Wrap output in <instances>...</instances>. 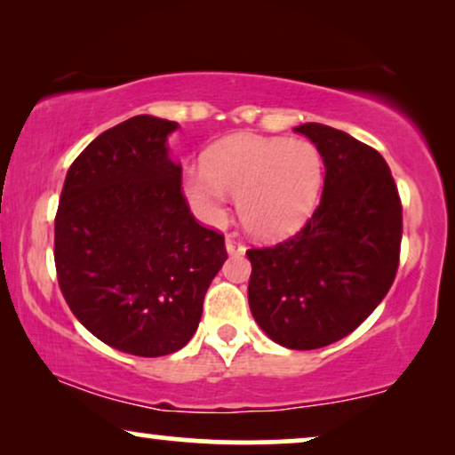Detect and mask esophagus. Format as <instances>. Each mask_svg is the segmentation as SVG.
<instances>
[{
  "label": "esophagus",
  "instance_id": "obj_1",
  "mask_svg": "<svg viewBox=\"0 0 455 455\" xmlns=\"http://www.w3.org/2000/svg\"><path fill=\"white\" fill-rule=\"evenodd\" d=\"M226 251L228 254H232V257H240V254L246 252V246L234 238H226Z\"/></svg>",
  "mask_w": 455,
  "mask_h": 455
}]
</instances>
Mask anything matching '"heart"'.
Instances as JSON below:
<instances>
[{"label":"heart","instance_id":"1","mask_svg":"<svg viewBox=\"0 0 455 455\" xmlns=\"http://www.w3.org/2000/svg\"><path fill=\"white\" fill-rule=\"evenodd\" d=\"M323 159L308 140L240 134L209 153L207 165L184 173V195L207 223L226 217L238 196V217L260 240L288 238L304 228L319 204Z\"/></svg>","mask_w":455,"mask_h":455}]
</instances>
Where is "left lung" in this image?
<instances>
[{
  "instance_id": "1",
  "label": "left lung",
  "mask_w": 455,
  "mask_h": 455,
  "mask_svg": "<svg viewBox=\"0 0 455 455\" xmlns=\"http://www.w3.org/2000/svg\"><path fill=\"white\" fill-rule=\"evenodd\" d=\"M325 165L321 204L294 238L246 252L248 304L259 327L290 350L352 333L387 294L402 242V203L385 159L347 132L308 122Z\"/></svg>"
}]
</instances>
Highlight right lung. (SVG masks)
<instances>
[{"label": "right lung", "instance_id": "right-lung-1", "mask_svg": "<svg viewBox=\"0 0 455 455\" xmlns=\"http://www.w3.org/2000/svg\"><path fill=\"white\" fill-rule=\"evenodd\" d=\"M178 122L134 116L99 134L68 170L55 215V269L68 307L89 331L134 356L188 344L223 235L198 226L167 139Z\"/></svg>", "mask_w": 455, "mask_h": 455}]
</instances>
